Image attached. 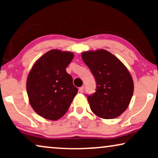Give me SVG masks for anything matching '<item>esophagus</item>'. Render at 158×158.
Wrapping results in <instances>:
<instances>
[{"label": "esophagus", "instance_id": "34e87169", "mask_svg": "<svg viewBox=\"0 0 158 158\" xmlns=\"http://www.w3.org/2000/svg\"><path fill=\"white\" fill-rule=\"evenodd\" d=\"M84 91V86H82V87L79 88V92L80 93H83Z\"/></svg>", "mask_w": 158, "mask_h": 158}]
</instances>
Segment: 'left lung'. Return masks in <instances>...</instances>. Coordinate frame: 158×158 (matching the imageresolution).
<instances>
[{
    "label": "left lung",
    "instance_id": "obj_1",
    "mask_svg": "<svg viewBox=\"0 0 158 158\" xmlns=\"http://www.w3.org/2000/svg\"><path fill=\"white\" fill-rule=\"evenodd\" d=\"M82 59L96 82V92L87 95L91 111L103 118H114L127 109L134 91V83L124 64L104 49L82 53Z\"/></svg>",
    "mask_w": 158,
    "mask_h": 158
}]
</instances>
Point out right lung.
<instances>
[{
    "label": "right lung",
    "mask_w": 158,
    "mask_h": 158,
    "mask_svg": "<svg viewBox=\"0 0 158 158\" xmlns=\"http://www.w3.org/2000/svg\"><path fill=\"white\" fill-rule=\"evenodd\" d=\"M74 57L70 52L52 49L32 67L27 90L34 111L44 118L57 120L64 115L77 93L66 68Z\"/></svg>",
    "instance_id": "obj_1"
}]
</instances>
